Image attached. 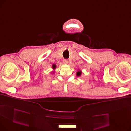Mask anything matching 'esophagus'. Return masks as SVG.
I'll return each instance as SVG.
<instances>
[{
	"label": "esophagus",
	"instance_id": "1",
	"mask_svg": "<svg viewBox=\"0 0 131 131\" xmlns=\"http://www.w3.org/2000/svg\"><path fill=\"white\" fill-rule=\"evenodd\" d=\"M68 62H69L68 60H67V59H64L63 60V63H64V64H68Z\"/></svg>",
	"mask_w": 131,
	"mask_h": 131
}]
</instances>
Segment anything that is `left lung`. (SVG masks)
Returning a JSON list of instances; mask_svg holds the SVG:
<instances>
[{"mask_svg": "<svg viewBox=\"0 0 131 131\" xmlns=\"http://www.w3.org/2000/svg\"><path fill=\"white\" fill-rule=\"evenodd\" d=\"M82 74V71H78L77 72V76H80Z\"/></svg>", "mask_w": 131, "mask_h": 131, "instance_id": "1", "label": "left lung"}]
</instances>
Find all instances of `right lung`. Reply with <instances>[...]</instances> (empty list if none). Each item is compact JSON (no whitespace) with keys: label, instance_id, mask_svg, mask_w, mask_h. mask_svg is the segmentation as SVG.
I'll return each mask as SVG.
<instances>
[{"label":"right lung","instance_id":"right-lung-1","mask_svg":"<svg viewBox=\"0 0 131 131\" xmlns=\"http://www.w3.org/2000/svg\"><path fill=\"white\" fill-rule=\"evenodd\" d=\"M52 68H53V69H55L56 68V66L55 64H53V66H52Z\"/></svg>","mask_w":131,"mask_h":131}]
</instances>
